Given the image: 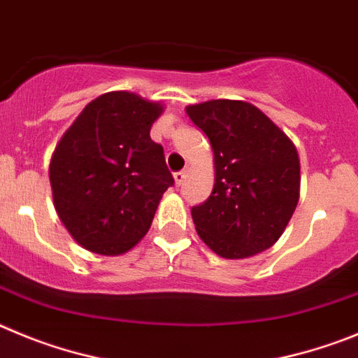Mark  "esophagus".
Instances as JSON below:
<instances>
[{"instance_id": "1", "label": "esophagus", "mask_w": 358, "mask_h": 358, "mask_svg": "<svg viewBox=\"0 0 358 358\" xmlns=\"http://www.w3.org/2000/svg\"><path fill=\"white\" fill-rule=\"evenodd\" d=\"M185 176H187V171H178V173H175V175H173L176 187H180L183 182H185Z\"/></svg>"}]
</instances>
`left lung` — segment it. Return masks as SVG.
<instances>
[{"instance_id": "obj_1", "label": "left lung", "mask_w": 358, "mask_h": 358, "mask_svg": "<svg viewBox=\"0 0 358 358\" xmlns=\"http://www.w3.org/2000/svg\"><path fill=\"white\" fill-rule=\"evenodd\" d=\"M214 151L215 183L191 208L201 241L223 259H246L271 248L299 198L294 144L246 101L212 99L187 107Z\"/></svg>"}]
</instances>
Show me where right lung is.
I'll use <instances>...</instances> for the list:
<instances>
[{"mask_svg":"<svg viewBox=\"0 0 358 358\" xmlns=\"http://www.w3.org/2000/svg\"><path fill=\"white\" fill-rule=\"evenodd\" d=\"M160 114V103L107 92L83 108L55 148V208L73 239L92 253L121 255L134 248L175 183L164 148L150 137Z\"/></svg>","mask_w":358,"mask_h":358,"instance_id":"obj_1","label":"right lung"}]
</instances>
